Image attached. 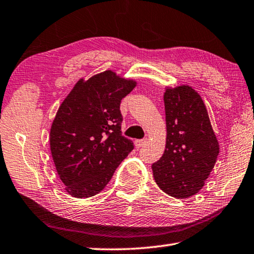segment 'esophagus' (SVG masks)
Returning <instances> with one entry per match:
<instances>
[{"label":"esophagus","mask_w":254,"mask_h":254,"mask_svg":"<svg viewBox=\"0 0 254 254\" xmlns=\"http://www.w3.org/2000/svg\"><path fill=\"white\" fill-rule=\"evenodd\" d=\"M146 143H147L146 138H143V139H137V140H135V146L138 147V148L145 146Z\"/></svg>","instance_id":"obj_1"}]
</instances>
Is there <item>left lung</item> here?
<instances>
[{
  "mask_svg": "<svg viewBox=\"0 0 254 254\" xmlns=\"http://www.w3.org/2000/svg\"><path fill=\"white\" fill-rule=\"evenodd\" d=\"M164 102L166 149L151 168L162 191L185 199L203 187L217 161L219 143L203 100L193 88L167 89Z\"/></svg>",
  "mask_w": 254,
  "mask_h": 254,
  "instance_id": "obj_1",
  "label": "left lung"
}]
</instances>
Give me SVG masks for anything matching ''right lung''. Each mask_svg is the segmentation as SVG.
Instances as JSON below:
<instances>
[{
	"label": "right lung",
	"instance_id": "right-lung-1",
	"mask_svg": "<svg viewBox=\"0 0 254 254\" xmlns=\"http://www.w3.org/2000/svg\"><path fill=\"white\" fill-rule=\"evenodd\" d=\"M135 86L106 70L78 80L60 106L50 145L57 174L73 197L100 192L133 149L122 135L121 103Z\"/></svg>",
	"mask_w": 254,
	"mask_h": 254
}]
</instances>
